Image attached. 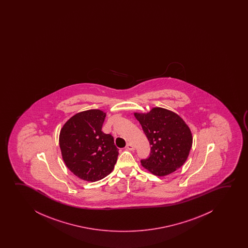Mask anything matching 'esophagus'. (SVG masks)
Here are the masks:
<instances>
[{
    "label": "esophagus",
    "instance_id": "34e87169",
    "mask_svg": "<svg viewBox=\"0 0 248 248\" xmlns=\"http://www.w3.org/2000/svg\"><path fill=\"white\" fill-rule=\"evenodd\" d=\"M126 149L129 150V151H134L135 150V146H133L132 144H130V143H127Z\"/></svg>",
    "mask_w": 248,
    "mask_h": 248
}]
</instances>
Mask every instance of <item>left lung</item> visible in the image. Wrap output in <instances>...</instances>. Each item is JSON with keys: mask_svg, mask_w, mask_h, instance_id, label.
<instances>
[{"mask_svg": "<svg viewBox=\"0 0 248 248\" xmlns=\"http://www.w3.org/2000/svg\"><path fill=\"white\" fill-rule=\"evenodd\" d=\"M134 115L152 146L149 157L140 161L146 170L156 176H166L186 163L193 138L180 116L163 108Z\"/></svg>", "mask_w": 248, "mask_h": 248, "instance_id": "8db88e82", "label": "left lung"}]
</instances>
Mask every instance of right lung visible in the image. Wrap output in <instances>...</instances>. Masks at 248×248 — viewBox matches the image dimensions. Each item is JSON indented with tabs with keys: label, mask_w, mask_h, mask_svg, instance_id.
<instances>
[{
	"label": "right lung",
	"mask_w": 248,
	"mask_h": 248,
	"mask_svg": "<svg viewBox=\"0 0 248 248\" xmlns=\"http://www.w3.org/2000/svg\"><path fill=\"white\" fill-rule=\"evenodd\" d=\"M106 112L91 109L78 112L65 123L59 146L66 166L81 180L95 182L112 172L119 149L113 137L102 131Z\"/></svg>",
	"instance_id": "1"
}]
</instances>
